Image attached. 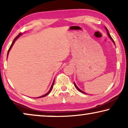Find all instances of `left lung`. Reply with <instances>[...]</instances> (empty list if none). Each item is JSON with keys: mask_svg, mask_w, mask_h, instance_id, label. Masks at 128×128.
<instances>
[{"mask_svg": "<svg viewBox=\"0 0 128 128\" xmlns=\"http://www.w3.org/2000/svg\"><path fill=\"white\" fill-rule=\"evenodd\" d=\"M105 28H106V32H107V34H108V36H109V37L110 38V39H111V40H112V42H114V44H115V42H114V40H113V39H112V37H111V36H110V34H109V32H108V30H107V28H106V27H105ZM74 86H75V87H76V88L77 89H78V91H79V92H83V93H84V94H86V92H83V91H82L81 90H80V89L79 88H78V86H76V84H75V83H74Z\"/></svg>", "mask_w": 128, "mask_h": 128, "instance_id": "8db88e82", "label": "left lung"}]
</instances>
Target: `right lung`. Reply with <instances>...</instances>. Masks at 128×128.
Returning <instances> with one entry per match:
<instances>
[{
    "label": "right lung",
    "mask_w": 128,
    "mask_h": 128,
    "mask_svg": "<svg viewBox=\"0 0 128 128\" xmlns=\"http://www.w3.org/2000/svg\"><path fill=\"white\" fill-rule=\"evenodd\" d=\"M22 33H20V34H19L18 36H17L14 39V40H13V42H12V45H11V46H10V48H9V49H8V53H9V52H10V50H11V48H12V47L13 46V44H14V43L15 42V41H16L17 40V38H18L19 36H20L21 35H22ZM54 82H53V83H52V86H51V87H50V90H49V92H47L46 94H44V95H43V96H41V97H36V98H41V97H45V96H46L47 95H48V94H50V91H51V90H52V87H53V86H54Z\"/></svg>",
    "instance_id": "add662e5"
}]
</instances>
